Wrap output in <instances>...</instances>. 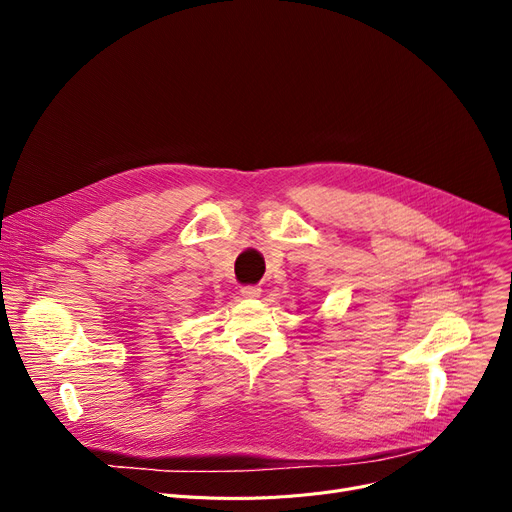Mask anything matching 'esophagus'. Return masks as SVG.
I'll use <instances>...</instances> for the list:
<instances>
[{
	"label": "esophagus",
	"instance_id": "esophagus-1",
	"mask_svg": "<svg viewBox=\"0 0 512 512\" xmlns=\"http://www.w3.org/2000/svg\"><path fill=\"white\" fill-rule=\"evenodd\" d=\"M240 294H242V297H245V299H257L259 294H261V288H259V286H242V288H240Z\"/></svg>",
	"mask_w": 512,
	"mask_h": 512
}]
</instances>
